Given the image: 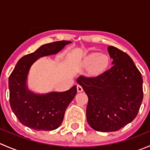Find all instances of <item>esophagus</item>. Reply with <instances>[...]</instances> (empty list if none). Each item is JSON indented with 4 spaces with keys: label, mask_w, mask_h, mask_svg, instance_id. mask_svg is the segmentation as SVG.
<instances>
[{
    "label": "esophagus",
    "mask_w": 150,
    "mask_h": 150,
    "mask_svg": "<svg viewBox=\"0 0 150 150\" xmlns=\"http://www.w3.org/2000/svg\"><path fill=\"white\" fill-rule=\"evenodd\" d=\"M77 91H78V92H82L83 91V87L81 85H77Z\"/></svg>",
    "instance_id": "34e87169"
}]
</instances>
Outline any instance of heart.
<instances>
[{
  "instance_id": "obj_1",
  "label": "heart",
  "mask_w": 150,
  "mask_h": 150,
  "mask_svg": "<svg viewBox=\"0 0 150 150\" xmlns=\"http://www.w3.org/2000/svg\"><path fill=\"white\" fill-rule=\"evenodd\" d=\"M84 64L86 67H91L93 72H102L108 66L109 58L104 54H92L86 57Z\"/></svg>"
}]
</instances>
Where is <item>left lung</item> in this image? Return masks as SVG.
Wrapping results in <instances>:
<instances>
[{
	"instance_id": "left-lung-1",
	"label": "left lung",
	"mask_w": 150,
	"mask_h": 150,
	"mask_svg": "<svg viewBox=\"0 0 150 150\" xmlns=\"http://www.w3.org/2000/svg\"><path fill=\"white\" fill-rule=\"evenodd\" d=\"M112 67L93 78L77 82L88 97L86 119L101 132L118 131L134 120L143 100V79L132 59L114 46L107 48Z\"/></svg>"
}]
</instances>
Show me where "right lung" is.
I'll return each instance as SVG.
<instances>
[{"mask_svg": "<svg viewBox=\"0 0 150 150\" xmlns=\"http://www.w3.org/2000/svg\"><path fill=\"white\" fill-rule=\"evenodd\" d=\"M68 40L47 43L18 61L8 78L9 100L12 111L25 126L37 131H52L60 126L67 107L75 98L77 86L64 92L37 94L29 90L27 78L30 67L40 57L56 54Z\"/></svg>", "mask_w": 150, "mask_h": 150, "instance_id": "add662e5", "label": "right lung"}]
</instances>
